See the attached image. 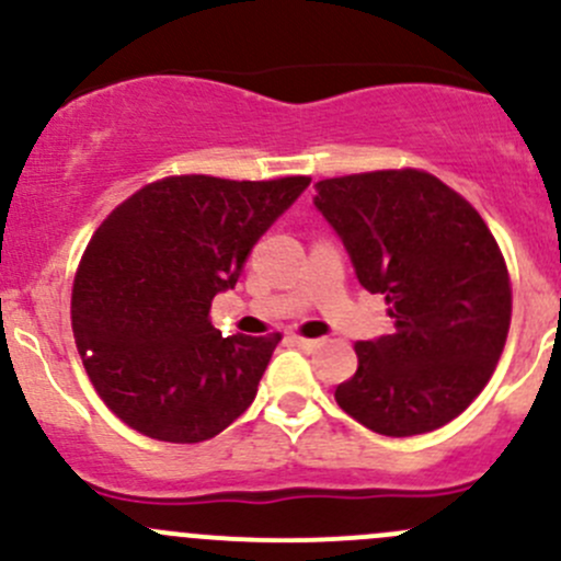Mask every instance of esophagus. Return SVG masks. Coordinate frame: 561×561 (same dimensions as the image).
<instances>
[{
    "instance_id": "34e87169",
    "label": "esophagus",
    "mask_w": 561,
    "mask_h": 561,
    "mask_svg": "<svg viewBox=\"0 0 561 561\" xmlns=\"http://www.w3.org/2000/svg\"><path fill=\"white\" fill-rule=\"evenodd\" d=\"M296 342L298 350H304V353H312V350H317V344H320V339H307V336H296L293 339Z\"/></svg>"
}]
</instances>
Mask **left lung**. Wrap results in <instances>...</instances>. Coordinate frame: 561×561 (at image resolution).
Listing matches in <instances>:
<instances>
[{
	"instance_id": "obj_1",
	"label": "left lung",
	"mask_w": 561,
	"mask_h": 561,
	"mask_svg": "<svg viewBox=\"0 0 561 561\" xmlns=\"http://www.w3.org/2000/svg\"><path fill=\"white\" fill-rule=\"evenodd\" d=\"M314 206L396 325L355 342L358 371L336 388L339 407L386 437L450 423L491 380L511 331V274L489 225L417 168L322 179Z\"/></svg>"
}]
</instances>
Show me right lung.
<instances>
[{
	"mask_svg": "<svg viewBox=\"0 0 561 561\" xmlns=\"http://www.w3.org/2000/svg\"><path fill=\"white\" fill-rule=\"evenodd\" d=\"M309 181L165 175L94 230L72 282V336L118 421L144 437L190 445L252 404L282 333L222 336L208 312Z\"/></svg>",
	"mask_w": 561,
	"mask_h": 561,
	"instance_id": "1",
	"label": "right lung"
}]
</instances>
